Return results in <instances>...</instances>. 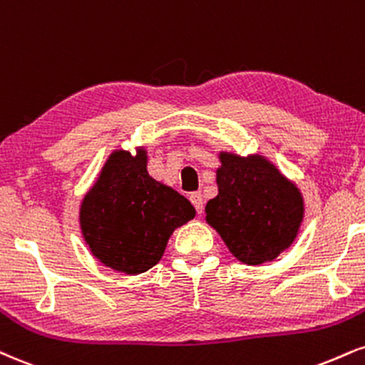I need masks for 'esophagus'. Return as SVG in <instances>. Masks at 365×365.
Listing matches in <instances>:
<instances>
[{
  "label": "esophagus",
  "instance_id": "esophagus-1",
  "mask_svg": "<svg viewBox=\"0 0 365 365\" xmlns=\"http://www.w3.org/2000/svg\"><path fill=\"white\" fill-rule=\"evenodd\" d=\"M190 202L194 204L197 214H202V210H204V199H202L200 192H194V194H190Z\"/></svg>",
  "mask_w": 365,
  "mask_h": 365
}]
</instances>
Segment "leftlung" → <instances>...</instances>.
Here are the masks:
<instances>
[{"label": "left lung", "mask_w": 365, "mask_h": 365, "mask_svg": "<svg viewBox=\"0 0 365 365\" xmlns=\"http://www.w3.org/2000/svg\"><path fill=\"white\" fill-rule=\"evenodd\" d=\"M217 195L205 205V221L240 262L262 265L296 240L304 217L299 188L263 156L221 153Z\"/></svg>", "instance_id": "obj_1"}]
</instances>
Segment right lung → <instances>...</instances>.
I'll return each instance as SVG.
<instances>
[{
    "label": "right lung",
    "instance_id": "obj_1",
    "mask_svg": "<svg viewBox=\"0 0 365 365\" xmlns=\"http://www.w3.org/2000/svg\"><path fill=\"white\" fill-rule=\"evenodd\" d=\"M143 148L113 151L80 209L83 238L105 267L143 274L163 257L171 232L195 217L194 205L148 173Z\"/></svg>",
    "mask_w": 365,
    "mask_h": 365
}]
</instances>
